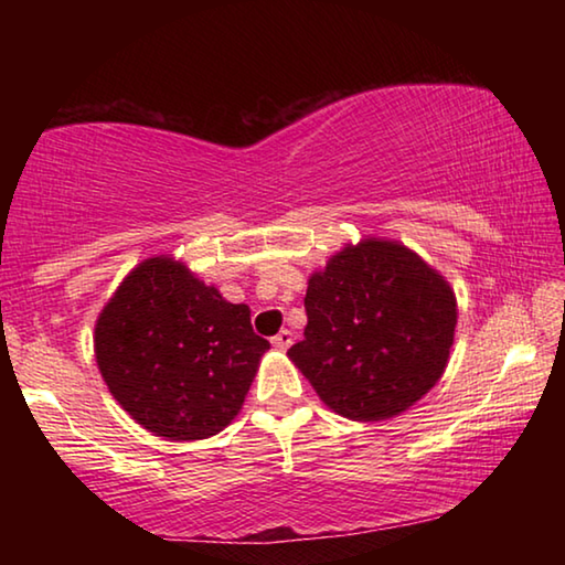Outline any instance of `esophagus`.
Listing matches in <instances>:
<instances>
[{
    "instance_id": "obj_1",
    "label": "esophagus",
    "mask_w": 565,
    "mask_h": 565,
    "mask_svg": "<svg viewBox=\"0 0 565 565\" xmlns=\"http://www.w3.org/2000/svg\"><path fill=\"white\" fill-rule=\"evenodd\" d=\"M291 341H294V339H291V331H289V329H281V331L276 333V337L271 339L274 347H276V349H281V351H284V349H289V347H291Z\"/></svg>"
}]
</instances>
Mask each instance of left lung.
<instances>
[{
    "mask_svg": "<svg viewBox=\"0 0 565 565\" xmlns=\"http://www.w3.org/2000/svg\"><path fill=\"white\" fill-rule=\"evenodd\" d=\"M303 306L309 321L289 356L337 414L391 418L441 379L456 299L406 246L374 238L347 246L311 276Z\"/></svg>",
    "mask_w": 565,
    "mask_h": 565,
    "instance_id": "obj_1",
    "label": "left lung"
}]
</instances>
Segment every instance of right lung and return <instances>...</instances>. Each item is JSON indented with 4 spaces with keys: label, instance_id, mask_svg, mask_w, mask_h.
<instances>
[{
    "label": "right lung",
    "instance_id": "obj_1",
    "mask_svg": "<svg viewBox=\"0 0 565 565\" xmlns=\"http://www.w3.org/2000/svg\"><path fill=\"white\" fill-rule=\"evenodd\" d=\"M246 303H228L184 264H139L104 306L94 351L111 396L169 441L222 431L269 349Z\"/></svg>",
    "mask_w": 565,
    "mask_h": 565
}]
</instances>
